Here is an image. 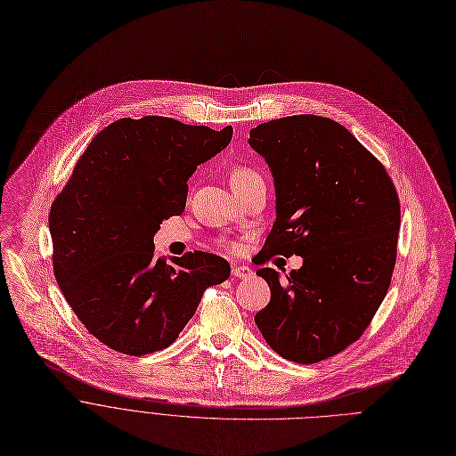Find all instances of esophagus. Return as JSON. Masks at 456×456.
I'll return each mask as SVG.
<instances>
[{
  "instance_id": "34e87169",
  "label": "esophagus",
  "mask_w": 456,
  "mask_h": 456,
  "mask_svg": "<svg viewBox=\"0 0 456 456\" xmlns=\"http://www.w3.org/2000/svg\"><path fill=\"white\" fill-rule=\"evenodd\" d=\"M232 275L235 279H249L253 275V271L248 265H233L232 267Z\"/></svg>"
}]
</instances>
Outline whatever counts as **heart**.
Wrapping results in <instances>:
<instances>
[{
	"label": "heart",
	"mask_w": 456,
	"mask_h": 456,
	"mask_svg": "<svg viewBox=\"0 0 456 456\" xmlns=\"http://www.w3.org/2000/svg\"><path fill=\"white\" fill-rule=\"evenodd\" d=\"M262 175L251 168V167H237L233 172H232V187H246L249 183H255V181H260ZM221 244L230 249V251H237L239 249V244L233 242V240H221Z\"/></svg>",
	"instance_id": "heart-1"
}]
</instances>
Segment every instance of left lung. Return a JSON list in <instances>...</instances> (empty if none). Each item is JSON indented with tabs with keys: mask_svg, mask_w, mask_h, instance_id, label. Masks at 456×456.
I'll use <instances>...</instances> for the list:
<instances>
[{
	"mask_svg": "<svg viewBox=\"0 0 456 456\" xmlns=\"http://www.w3.org/2000/svg\"><path fill=\"white\" fill-rule=\"evenodd\" d=\"M277 192V219L258 262L300 255L281 281L262 267L269 304L255 314L267 345L311 365L367 330L390 288L401 205L383 163L341 124L316 115L271 120L249 131Z\"/></svg>",
	"mask_w": 456,
	"mask_h": 456,
	"instance_id": "obj_1",
	"label": "left lung"
}]
</instances>
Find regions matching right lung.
<instances>
[{"label": "right lung", "mask_w": 456, "mask_h": 456, "mask_svg": "<svg viewBox=\"0 0 456 456\" xmlns=\"http://www.w3.org/2000/svg\"><path fill=\"white\" fill-rule=\"evenodd\" d=\"M226 126L120 118L82 152L50 208L53 273L84 327L127 355L175 341L207 288L230 277L214 253L154 255L163 219L185 210L189 177L232 140Z\"/></svg>", "instance_id": "obj_1"}]
</instances>
